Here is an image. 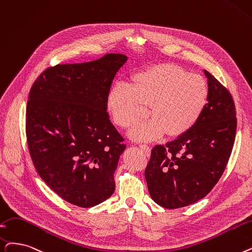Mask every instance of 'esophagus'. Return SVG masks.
<instances>
[{
  "instance_id": "esophagus-1",
  "label": "esophagus",
  "mask_w": 252,
  "mask_h": 252,
  "mask_svg": "<svg viewBox=\"0 0 252 252\" xmlns=\"http://www.w3.org/2000/svg\"><path fill=\"white\" fill-rule=\"evenodd\" d=\"M140 148L145 152L146 156H149V155H150V147H149V146L143 144V145H140Z\"/></svg>"
}]
</instances>
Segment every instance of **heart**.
Wrapping results in <instances>:
<instances>
[{"label": "heart", "mask_w": 252, "mask_h": 252, "mask_svg": "<svg viewBox=\"0 0 252 252\" xmlns=\"http://www.w3.org/2000/svg\"><path fill=\"white\" fill-rule=\"evenodd\" d=\"M209 101V87L200 75L174 63H159L133 76L132 83H115L107 95L114 123L128 127L148 105L149 119L130 128L128 137L151 142L168 132L177 137L188 133L203 115Z\"/></svg>", "instance_id": "1"}]
</instances>
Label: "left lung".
I'll return each instance as SVG.
<instances>
[{
  "mask_svg": "<svg viewBox=\"0 0 252 252\" xmlns=\"http://www.w3.org/2000/svg\"><path fill=\"white\" fill-rule=\"evenodd\" d=\"M209 101L199 122L188 133L152 148L145 170L151 199L176 209L211 191L221 177L234 146L237 118L233 97L204 70Z\"/></svg>",
  "mask_w": 252,
  "mask_h": 252,
  "instance_id": "left-lung-1",
  "label": "left lung"
}]
</instances>
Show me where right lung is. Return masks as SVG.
I'll return each mask as SVG.
<instances>
[{
  "mask_svg": "<svg viewBox=\"0 0 252 252\" xmlns=\"http://www.w3.org/2000/svg\"><path fill=\"white\" fill-rule=\"evenodd\" d=\"M124 54L58 64L32 84L27 107L30 155L40 177L62 199L89 208L110 198L126 145L109 119L107 95Z\"/></svg>",
  "mask_w": 252,
  "mask_h": 252,
  "instance_id": "1",
  "label": "right lung"
}]
</instances>
